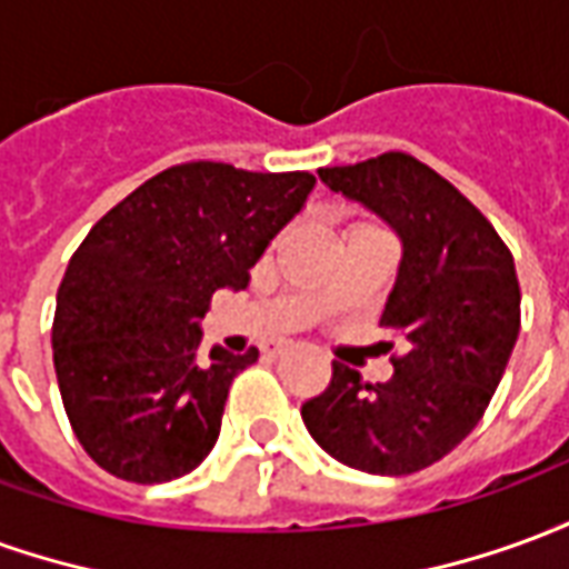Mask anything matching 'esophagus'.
<instances>
[{
    "label": "esophagus",
    "instance_id": "1",
    "mask_svg": "<svg viewBox=\"0 0 569 569\" xmlns=\"http://www.w3.org/2000/svg\"><path fill=\"white\" fill-rule=\"evenodd\" d=\"M286 350H289L286 341H271V345L261 347V353H264V357H280V353H286Z\"/></svg>",
    "mask_w": 569,
    "mask_h": 569
}]
</instances>
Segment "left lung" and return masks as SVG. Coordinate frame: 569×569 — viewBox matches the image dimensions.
<instances>
[{
  "instance_id": "1",
  "label": "left lung",
  "mask_w": 569,
  "mask_h": 569,
  "mask_svg": "<svg viewBox=\"0 0 569 569\" xmlns=\"http://www.w3.org/2000/svg\"><path fill=\"white\" fill-rule=\"evenodd\" d=\"M320 179L402 237L381 326L406 338V353L387 383L332 362V381L301 418L345 466L411 476L476 429L512 357L521 329L512 252L472 200L408 151L322 167Z\"/></svg>"
}]
</instances>
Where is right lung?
Masks as SVG:
<instances>
[{
    "label": "right lung",
    "instance_id": "obj_1",
    "mask_svg": "<svg viewBox=\"0 0 569 569\" xmlns=\"http://www.w3.org/2000/svg\"><path fill=\"white\" fill-rule=\"evenodd\" d=\"M313 186L305 170L176 163L88 231L57 289L51 345L67 418L93 463L161 485L212 451L228 387L259 350L203 357L198 322L212 292L247 289Z\"/></svg>",
    "mask_w": 569,
    "mask_h": 569
}]
</instances>
